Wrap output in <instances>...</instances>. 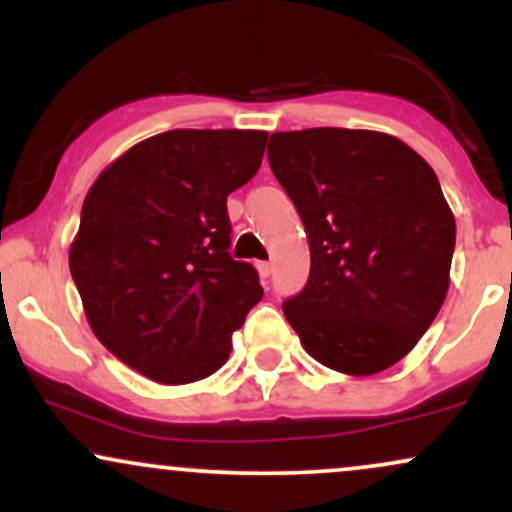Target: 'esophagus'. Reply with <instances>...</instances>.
Returning a JSON list of instances; mask_svg holds the SVG:
<instances>
[{"instance_id": "1", "label": "esophagus", "mask_w": 512, "mask_h": 512, "mask_svg": "<svg viewBox=\"0 0 512 512\" xmlns=\"http://www.w3.org/2000/svg\"><path fill=\"white\" fill-rule=\"evenodd\" d=\"M257 272H260L262 281H264V284H267L269 274H272V262H260V264H257Z\"/></svg>"}]
</instances>
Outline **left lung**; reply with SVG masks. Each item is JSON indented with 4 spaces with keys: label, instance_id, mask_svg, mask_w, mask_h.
<instances>
[{
    "label": "left lung",
    "instance_id": "8db88e82",
    "mask_svg": "<svg viewBox=\"0 0 512 512\" xmlns=\"http://www.w3.org/2000/svg\"><path fill=\"white\" fill-rule=\"evenodd\" d=\"M267 156L310 245L308 284L281 305L289 325L339 373L395 366L450 286L455 216L433 168L370 129L276 132Z\"/></svg>",
    "mask_w": 512,
    "mask_h": 512
}]
</instances>
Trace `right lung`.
Masks as SVG:
<instances>
[{
  "mask_svg": "<svg viewBox=\"0 0 512 512\" xmlns=\"http://www.w3.org/2000/svg\"><path fill=\"white\" fill-rule=\"evenodd\" d=\"M267 132L170 129L98 175L69 269L110 354L161 385L216 373L260 303V276L231 257L226 197L260 168Z\"/></svg>",
  "mask_w": 512,
  "mask_h": 512,
  "instance_id": "1",
  "label": "right lung"
}]
</instances>
